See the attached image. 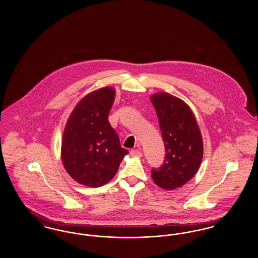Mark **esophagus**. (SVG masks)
<instances>
[{"label": "esophagus", "mask_w": 258, "mask_h": 258, "mask_svg": "<svg viewBox=\"0 0 258 258\" xmlns=\"http://www.w3.org/2000/svg\"><path fill=\"white\" fill-rule=\"evenodd\" d=\"M131 155H132L133 157H138V158L142 157V153H141V151H139V150H132V151H131Z\"/></svg>", "instance_id": "obj_1"}]
</instances>
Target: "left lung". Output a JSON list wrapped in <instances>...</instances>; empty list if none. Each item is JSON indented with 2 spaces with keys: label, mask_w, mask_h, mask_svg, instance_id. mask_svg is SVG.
Listing matches in <instances>:
<instances>
[{
  "label": "left lung",
  "mask_w": 258,
  "mask_h": 258,
  "mask_svg": "<svg viewBox=\"0 0 258 258\" xmlns=\"http://www.w3.org/2000/svg\"><path fill=\"white\" fill-rule=\"evenodd\" d=\"M157 111L165 157L159 168L152 169L154 182L164 189L187 183L197 173L203 157V142L197 120L183 100L168 94L152 97Z\"/></svg>",
  "instance_id": "obj_1"
}]
</instances>
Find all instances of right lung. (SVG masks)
Here are the masks:
<instances>
[{
	"instance_id": "obj_1",
	"label": "right lung",
	"mask_w": 258,
	"mask_h": 258,
	"mask_svg": "<svg viewBox=\"0 0 258 258\" xmlns=\"http://www.w3.org/2000/svg\"><path fill=\"white\" fill-rule=\"evenodd\" d=\"M114 98L115 91L108 87L89 94L75 107L62 135L63 166L84 185L107 184L128 154L108 122Z\"/></svg>"
}]
</instances>
